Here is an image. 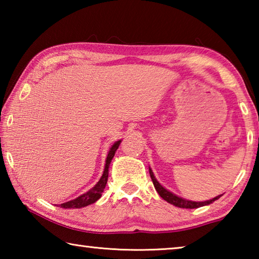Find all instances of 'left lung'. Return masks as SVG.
Segmentation results:
<instances>
[{"mask_svg":"<svg viewBox=\"0 0 259 259\" xmlns=\"http://www.w3.org/2000/svg\"><path fill=\"white\" fill-rule=\"evenodd\" d=\"M150 176H151V178H152V182H153V184H154V187H155L156 192L159 193L161 198L163 199V200H165L166 202L171 203V204L176 205V207H179V208L194 209V208L203 207V205H207V204L212 203L213 201L218 200V199L221 198V196H222V195H218V196H216V198H213V199H211V200L204 201V202H194V201H188V200H185V199H182V198H179V196H177V195L172 194L171 192L166 191L164 187H162V186L160 185V183L157 182L156 179H155L154 175H153V172H152V170H151V169H150Z\"/></svg>","mask_w":259,"mask_h":259,"instance_id":"8db88e82","label":"left lung"}]
</instances>
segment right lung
I'll use <instances>...</instances> for the list:
<instances>
[{"mask_svg": "<svg viewBox=\"0 0 259 259\" xmlns=\"http://www.w3.org/2000/svg\"><path fill=\"white\" fill-rule=\"evenodd\" d=\"M121 140L119 142H116L114 145L111 147V150L108 152V155H107V159H106V164H105V169H104V174L102 178L99 179V182L96 184V186L94 188H91L90 191H88L84 194H82L81 196H78L75 200H72V201H68V202H65V203H61L60 207L61 208H65V209H77V208H83V207H87V205H89L91 203H95L96 201H97L100 196H102V193L104 192V188L106 186V183H107V178H108V168H109V164H111L112 159L114 157V154H115V152L117 148H119Z\"/></svg>", "mask_w": 259, "mask_h": 259, "instance_id": "add662e5", "label": "right lung"}]
</instances>
